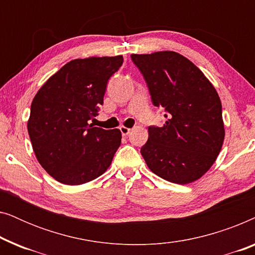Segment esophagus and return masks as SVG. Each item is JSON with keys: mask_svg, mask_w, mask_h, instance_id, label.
Returning <instances> with one entry per match:
<instances>
[{"mask_svg": "<svg viewBox=\"0 0 255 255\" xmlns=\"http://www.w3.org/2000/svg\"><path fill=\"white\" fill-rule=\"evenodd\" d=\"M120 130H121V132H122V134H123V135H128V133H130L131 128H127V127H121Z\"/></svg>", "mask_w": 255, "mask_h": 255, "instance_id": "1", "label": "esophagus"}]
</instances>
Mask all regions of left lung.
Segmentation results:
<instances>
[{"instance_id": "8db88e82", "label": "left lung", "mask_w": 255, "mask_h": 255, "mask_svg": "<svg viewBox=\"0 0 255 255\" xmlns=\"http://www.w3.org/2000/svg\"><path fill=\"white\" fill-rule=\"evenodd\" d=\"M147 82L152 102L167 121L148 128L140 152L153 173L177 184L201 179L225 137L222 103L212 83L189 59L173 51L132 54Z\"/></svg>"}]
</instances>
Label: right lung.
<instances>
[{
    "mask_svg": "<svg viewBox=\"0 0 255 255\" xmlns=\"http://www.w3.org/2000/svg\"><path fill=\"white\" fill-rule=\"evenodd\" d=\"M123 57H90L66 64L41 86L27 121L38 162L60 183L78 186L109 168L120 147L118 128L89 124L103 104L108 80Z\"/></svg>",
    "mask_w": 255,
    "mask_h": 255,
    "instance_id": "obj_1",
    "label": "right lung"
}]
</instances>
